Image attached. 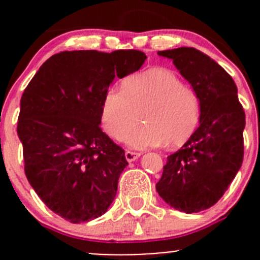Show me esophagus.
Masks as SVG:
<instances>
[{
  "label": "esophagus",
  "instance_id": "1",
  "mask_svg": "<svg viewBox=\"0 0 260 260\" xmlns=\"http://www.w3.org/2000/svg\"><path fill=\"white\" fill-rule=\"evenodd\" d=\"M125 156V159H127L128 162H133L136 161V159L138 158V157L141 156V153H138V152H132V151H125L124 153Z\"/></svg>",
  "mask_w": 260,
  "mask_h": 260
}]
</instances>
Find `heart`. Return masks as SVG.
Masks as SVG:
<instances>
[{"instance_id": "b5f03b06", "label": "heart", "mask_w": 260, "mask_h": 260, "mask_svg": "<svg viewBox=\"0 0 260 260\" xmlns=\"http://www.w3.org/2000/svg\"><path fill=\"white\" fill-rule=\"evenodd\" d=\"M143 114L145 124L127 133L124 142L136 149L185 145L200 122L198 94L183 86L174 72L164 68L131 75L123 88H111L101 108L102 127L119 140Z\"/></svg>"}]
</instances>
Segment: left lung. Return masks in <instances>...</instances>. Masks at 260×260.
<instances>
[{"instance_id": "left-lung-1", "label": "left lung", "mask_w": 260, "mask_h": 260, "mask_svg": "<svg viewBox=\"0 0 260 260\" xmlns=\"http://www.w3.org/2000/svg\"><path fill=\"white\" fill-rule=\"evenodd\" d=\"M171 59L200 99L198 129L167 157L158 195L176 210L192 214L220 200L243 164L245 113L233 78L210 56L193 48L158 51Z\"/></svg>"}]
</instances>
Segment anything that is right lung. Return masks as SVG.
I'll use <instances>...</instances> for the list:
<instances>
[{
  "instance_id": "obj_1",
  "label": "right lung",
  "mask_w": 260,
  "mask_h": 260,
  "mask_svg": "<svg viewBox=\"0 0 260 260\" xmlns=\"http://www.w3.org/2000/svg\"><path fill=\"white\" fill-rule=\"evenodd\" d=\"M138 50L62 51L40 67L20 103L17 135L25 174L39 198L70 222L102 216L128 165L101 129V108L114 78L140 70Z\"/></svg>"
}]
</instances>
